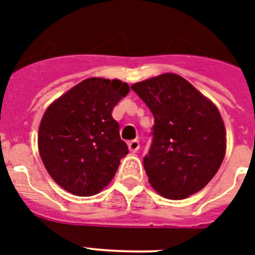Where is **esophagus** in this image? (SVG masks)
I'll return each instance as SVG.
<instances>
[{
  "instance_id": "obj_1",
  "label": "esophagus",
  "mask_w": 255,
  "mask_h": 255,
  "mask_svg": "<svg viewBox=\"0 0 255 255\" xmlns=\"http://www.w3.org/2000/svg\"><path fill=\"white\" fill-rule=\"evenodd\" d=\"M138 148H140V142H138V140H131V141L128 142V149H129L132 153L137 152Z\"/></svg>"
}]
</instances>
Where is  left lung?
I'll list each match as a JSON object with an SVG mask.
<instances>
[{"label":"left lung","instance_id":"8db88e82","mask_svg":"<svg viewBox=\"0 0 255 255\" xmlns=\"http://www.w3.org/2000/svg\"><path fill=\"white\" fill-rule=\"evenodd\" d=\"M154 118L153 141L144 158L148 181L171 200L200 191L220 169L227 132L215 103L175 73L131 86Z\"/></svg>","mask_w":255,"mask_h":255}]
</instances>
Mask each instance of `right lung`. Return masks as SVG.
<instances>
[{
  "label": "right lung",
  "instance_id": "obj_1",
  "mask_svg": "<svg viewBox=\"0 0 255 255\" xmlns=\"http://www.w3.org/2000/svg\"><path fill=\"white\" fill-rule=\"evenodd\" d=\"M128 93L127 82L90 77L47 107L39 126V154L65 191L92 196L113 181L128 154L113 110Z\"/></svg>",
  "mask_w": 255,
  "mask_h": 255
}]
</instances>
